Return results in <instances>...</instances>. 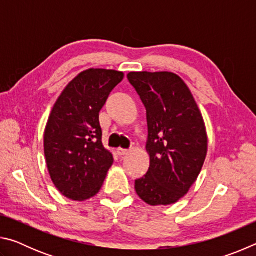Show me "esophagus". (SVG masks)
<instances>
[{
    "label": "esophagus",
    "instance_id": "1",
    "mask_svg": "<svg viewBox=\"0 0 256 256\" xmlns=\"http://www.w3.org/2000/svg\"><path fill=\"white\" fill-rule=\"evenodd\" d=\"M128 152V149H123V148H118V154L120 156V157H123V156H125Z\"/></svg>",
    "mask_w": 256,
    "mask_h": 256
}]
</instances>
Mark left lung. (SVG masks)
Returning <instances> with one entry per match:
<instances>
[{
  "mask_svg": "<svg viewBox=\"0 0 256 256\" xmlns=\"http://www.w3.org/2000/svg\"><path fill=\"white\" fill-rule=\"evenodd\" d=\"M128 79L146 110L150 167L136 180L150 206L172 204L188 192L202 170L208 136L188 86L172 72H130Z\"/></svg>",
  "mask_w": 256,
  "mask_h": 256,
  "instance_id": "1",
  "label": "left lung"
}]
</instances>
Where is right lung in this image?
Instances as JSON below:
<instances>
[{
	"mask_svg": "<svg viewBox=\"0 0 256 256\" xmlns=\"http://www.w3.org/2000/svg\"><path fill=\"white\" fill-rule=\"evenodd\" d=\"M123 78V72L105 68L81 72L50 112L44 133L46 164L56 188L68 198L96 196L114 162L102 146L99 112Z\"/></svg>",
	"mask_w": 256,
	"mask_h": 256,
	"instance_id": "1",
	"label": "right lung"
}]
</instances>
